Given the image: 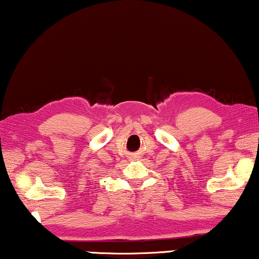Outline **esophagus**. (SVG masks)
I'll return each instance as SVG.
<instances>
[{"label":"esophagus","instance_id":"obj_1","mask_svg":"<svg viewBox=\"0 0 259 259\" xmlns=\"http://www.w3.org/2000/svg\"><path fill=\"white\" fill-rule=\"evenodd\" d=\"M131 157H132V159H134V160H137L138 159V155H136V154H134V155H132V156H131Z\"/></svg>","mask_w":259,"mask_h":259}]
</instances>
